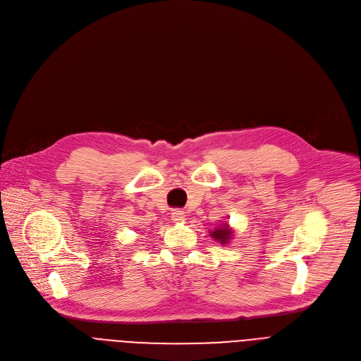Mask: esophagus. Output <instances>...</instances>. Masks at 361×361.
I'll list each match as a JSON object with an SVG mask.
<instances>
[{
	"mask_svg": "<svg viewBox=\"0 0 361 361\" xmlns=\"http://www.w3.org/2000/svg\"><path fill=\"white\" fill-rule=\"evenodd\" d=\"M171 219L174 222H181L185 219V212L183 209H176L173 211V214H171Z\"/></svg>",
	"mask_w": 361,
	"mask_h": 361,
	"instance_id": "1",
	"label": "esophagus"
}]
</instances>
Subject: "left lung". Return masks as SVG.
<instances>
[{
    "label": "left lung",
    "mask_w": 361,
    "mask_h": 361,
    "mask_svg": "<svg viewBox=\"0 0 361 361\" xmlns=\"http://www.w3.org/2000/svg\"><path fill=\"white\" fill-rule=\"evenodd\" d=\"M211 235H212L216 241L225 244V243H228V240H230V237H231V231H230L228 228H226V225H224V226H221V228H216L215 231H212Z\"/></svg>",
    "instance_id": "1"
}]
</instances>
